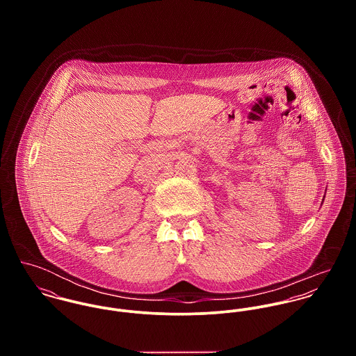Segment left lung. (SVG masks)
<instances>
[{
	"label": "left lung",
	"mask_w": 356,
	"mask_h": 356,
	"mask_svg": "<svg viewBox=\"0 0 356 356\" xmlns=\"http://www.w3.org/2000/svg\"><path fill=\"white\" fill-rule=\"evenodd\" d=\"M323 197H325V196H323Z\"/></svg>",
	"instance_id": "obj_1"
}]
</instances>
